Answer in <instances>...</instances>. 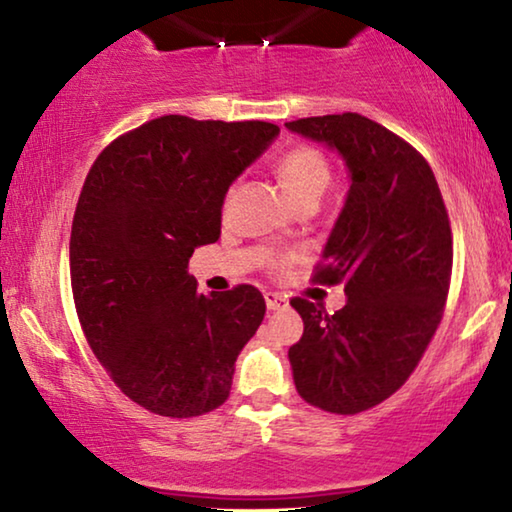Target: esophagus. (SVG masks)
<instances>
[{
	"label": "esophagus",
	"instance_id": "obj_1",
	"mask_svg": "<svg viewBox=\"0 0 512 512\" xmlns=\"http://www.w3.org/2000/svg\"><path fill=\"white\" fill-rule=\"evenodd\" d=\"M265 305H268L270 312H275V310H282V307L289 305V300H286V296H282V293L268 291L265 293Z\"/></svg>",
	"mask_w": 512,
	"mask_h": 512
}]
</instances>
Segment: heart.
I'll return each instance as SVG.
<instances>
[{"instance_id":"obj_1","label":"heart","mask_w":512,"mask_h":512,"mask_svg":"<svg viewBox=\"0 0 512 512\" xmlns=\"http://www.w3.org/2000/svg\"><path fill=\"white\" fill-rule=\"evenodd\" d=\"M275 172L293 205L305 200L317 202L333 179V167L328 163V158L319 149L307 144L284 151L277 158ZM291 261L293 256H277L272 258L270 265L272 270H284Z\"/></svg>"}]
</instances>
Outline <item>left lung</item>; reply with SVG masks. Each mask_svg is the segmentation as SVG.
<instances>
[{
  "mask_svg": "<svg viewBox=\"0 0 512 512\" xmlns=\"http://www.w3.org/2000/svg\"><path fill=\"white\" fill-rule=\"evenodd\" d=\"M286 128L326 142L349 167L347 202L312 282L342 284L328 314L293 298L303 338L289 349L303 401L335 415L370 410L403 387L443 319L452 228L422 153L361 114L298 118Z\"/></svg>",
  "mask_w": 512,
  "mask_h": 512,
  "instance_id": "1",
  "label": "left lung"
}]
</instances>
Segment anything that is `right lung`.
Segmentation results:
<instances>
[{"label":"right lung","mask_w":512,"mask_h":512,"mask_svg":"<svg viewBox=\"0 0 512 512\" xmlns=\"http://www.w3.org/2000/svg\"><path fill=\"white\" fill-rule=\"evenodd\" d=\"M277 132L160 116L116 137L83 181L69 240L76 314L116 387L153 415L226 403L237 354L261 326L256 286L202 296L188 258L219 240L228 186Z\"/></svg>","instance_id":"right-lung-1"}]
</instances>
